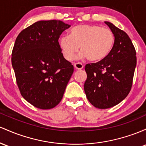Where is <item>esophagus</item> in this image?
I'll use <instances>...</instances> for the list:
<instances>
[{
	"instance_id": "1",
	"label": "esophagus",
	"mask_w": 146,
	"mask_h": 146,
	"mask_svg": "<svg viewBox=\"0 0 146 146\" xmlns=\"http://www.w3.org/2000/svg\"><path fill=\"white\" fill-rule=\"evenodd\" d=\"M74 68L76 70H81V69L83 68V65L81 63H75L74 64Z\"/></svg>"
}]
</instances>
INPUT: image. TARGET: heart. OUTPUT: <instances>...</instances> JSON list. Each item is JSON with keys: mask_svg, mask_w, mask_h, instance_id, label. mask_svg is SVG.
I'll return each mask as SVG.
<instances>
[{"mask_svg": "<svg viewBox=\"0 0 146 146\" xmlns=\"http://www.w3.org/2000/svg\"><path fill=\"white\" fill-rule=\"evenodd\" d=\"M114 36L108 27L96 25H79L70 31L69 35H63L58 44L65 58L72 60L76 52L82 51L79 57H87L90 61H99L106 58L112 50Z\"/></svg>", "mask_w": 146, "mask_h": 146, "instance_id": "1", "label": "heart"}]
</instances>
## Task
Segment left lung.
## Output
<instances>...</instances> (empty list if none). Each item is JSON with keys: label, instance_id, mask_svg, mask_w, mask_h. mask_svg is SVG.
I'll return each mask as SVG.
<instances>
[{"label": "left lung", "instance_id": "1", "mask_svg": "<svg viewBox=\"0 0 146 146\" xmlns=\"http://www.w3.org/2000/svg\"><path fill=\"white\" fill-rule=\"evenodd\" d=\"M105 23L114 36L112 50L104 59L85 67V92L91 104L99 109L112 108L128 95L137 65L136 50L128 35L111 23Z\"/></svg>", "mask_w": 146, "mask_h": 146}]
</instances>
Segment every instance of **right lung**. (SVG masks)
Masks as SVG:
<instances>
[{
	"mask_svg": "<svg viewBox=\"0 0 146 146\" xmlns=\"http://www.w3.org/2000/svg\"><path fill=\"white\" fill-rule=\"evenodd\" d=\"M70 27L61 21H40L16 38L11 53L16 83L23 97L37 108L59 104L74 72L58 44L60 34Z\"/></svg>",
	"mask_w": 146,
	"mask_h": 146,
	"instance_id": "1",
	"label": "right lung"
}]
</instances>
